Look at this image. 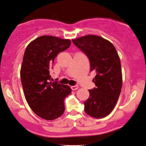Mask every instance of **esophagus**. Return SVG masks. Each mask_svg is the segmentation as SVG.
<instances>
[{
	"label": "esophagus",
	"instance_id": "esophagus-1",
	"mask_svg": "<svg viewBox=\"0 0 146 146\" xmlns=\"http://www.w3.org/2000/svg\"><path fill=\"white\" fill-rule=\"evenodd\" d=\"M78 85H74V86H71V90H76L77 89H78Z\"/></svg>",
	"mask_w": 146,
	"mask_h": 146
}]
</instances>
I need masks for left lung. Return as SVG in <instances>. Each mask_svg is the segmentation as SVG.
Instances as JSON below:
<instances>
[{
    "instance_id": "obj_1",
    "label": "left lung",
    "mask_w": 146,
    "mask_h": 146,
    "mask_svg": "<svg viewBox=\"0 0 146 146\" xmlns=\"http://www.w3.org/2000/svg\"><path fill=\"white\" fill-rule=\"evenodd\" d=\"M73 42L88 57L90 70L96 72L93 79L96 88L89 90L85 111L94 118L111 113L119 99L122 86L120 60L115 47L107 40L95 35L73 39Z\"/></svg>"
}]
</instances>
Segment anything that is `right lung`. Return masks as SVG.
I'll list each match as a JSON object with an SVG mask.
<instances>
[{
	"label": "right lung",
	"mask_w": 146,
	"mask_h": 146,
	"mask_svg": "<svg viewBox=\"0 0 146 146\" xmlns=\"http://www.w3.org/2000/svg\"><path fill=\"white\" fill-rule=\"evenodd\" d=\"M69 39L42 36L27 45L23 56L20 77L25 99L40 117L53 120L65 110L64 99L71 92L68 85L50 82V70L57 54L70 47Z\"/></svg>",
	"instance_id": "right-lung-1"
}]
</instances>
